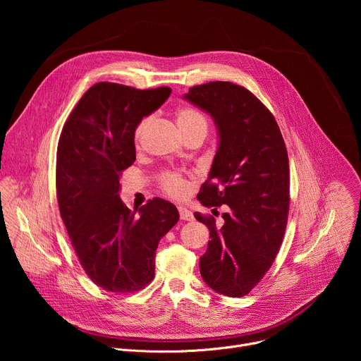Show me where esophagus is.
<instances>
[{"label": "esophagus", "instance_id": "esophagus-1", "mask_svg": "<svg viewBox=\"0 0 361 361\" xmlns=\"http://www.w3.org/2000/svg\"><path fill=\"white\" fill-rule=\"evenodd\" d=\"M178 212H180V219H181V220H184V221H192V220H194V214H192L188 209L180 207Z\"/></svg>", "mask_w": 361, "mask_h": 361}]
</instances>
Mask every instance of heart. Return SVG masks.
Here are the masks:
<instances>
[{"label":"heart","mask_w":361,"mask_h":361,"mask_svg":"<svg viewBox=\"0 0 361 361\" xmlns=\"http://www.w3.org/2000/svg\"><path fill=\"white\" fill-rule=\"evenodd\" d=\"M149 124V118L145 117L142 118L135 130H134V141L140 142L147 126ZM177 124L180 131L184 134L188 133H204L207 134L209 130V123L207 118L204 117L202 113L194 110V109H181L177 111ZM160 183L161 187L166 192H169L173 197H183L187 190H188V183L185 181V178L174 171H166L161 174L160 177Z\"/></svg>","instance_id":"heart-1"}]
</instances>
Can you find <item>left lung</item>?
Here are the masks:
<instances>
[{"mask_svg":"<svg viewBox=\"0 0 361 361\" xmlns=\"http://www.w3.org/2000/svg\"><path fill=\"white\" fill-rule=\"evenodd\" d=\"M184 99L213 117L220 138L197 198L205 207L228 205L220 228L213 216L194 213L212 238L200 257V273L214 291L243 297L270 270L283 243L290 204L287 148L273 114L241 85L201 84Z\"/></svg>","mask_w":361,"mask_h":361,"instance_id":"left-lung-1","label":"left lung"}]
</instances>
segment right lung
<instances>
[{
	"instance_id": "right-lung-1",
	"label": "right lung",
	"mask_w": 361,
	"mask_h": 361,
	"mask_svg": "<svg viewBox=\"0 0 361 361\" xmlns=\"http://www.w3.org/2000/svg\"><path fill=\"white\" fill-rule=\"evenodd\" d=\"M171 88L137 90L97 82L66 121L57 148L60 214L87 276L111 293H133L154 279V255L178 221L176 205L148 200L131 212L120 198L121 173L135 161L137 124L164 104Z\"/></svg>"
}]
</instances>
